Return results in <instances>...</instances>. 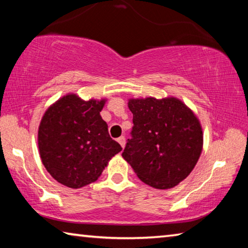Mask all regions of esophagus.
<instances>
[{"instance_id": "obj_1", "label": "esophagus", "mask_w": 248, "mask_h": 248, "mask_svg": "<svg viewBox=\"0 0 248 248\" xmlns=\"http://www.w3.org/2000/svg\"><path fill=\"white\" fill-rule=\"evenodd\" d=\"M117 141H118V143L123 146V148H124V145H125V138L124 137V136H121V137H119L118 139H117Z\"/></svg>"}]
</instances>
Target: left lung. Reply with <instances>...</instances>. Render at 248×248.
<instances>
[{"label": "left lung", "instance_id": "left-lung-1", "mask_svg": "<svg viewBox=\"0 0 248 248\" xmlns=\"http://www.w3.org/2000/svg\"><path fill=\"white\" fill-rule=\"evenodd\" d=\"M128 106L133 127L123 157L149 186L175 187L194 170L202 151L199 120L174 97L130 99Z\"/></svg>", "mask_w": 248, "mask_h": 248}]
</instances>
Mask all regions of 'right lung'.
<instances>
[{
  "mask_svg": "<svg viewBox=\"0 0 248 248\" xmlns=\"http://www.w3.org/2000/svg\"><path fill=\"white\" fill-rule=\"evenodd\" d=\"M103 100H82L69 94L48 108L38 130L43 164L52 177L70 188L97 180L108 161L119 153L99 112Z\"/></svg>",
  "mask_w": 248,
  "mask_h": 248,
  "instance_id": "right-lung-1",
  "label": "right lung"
}]
</instances>
